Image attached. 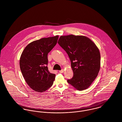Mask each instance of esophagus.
<instances>
[{"label":"esophagus","instance_id":"esophagus-1","mask_svg":"<svg viewBox=\"0 0 122 122\" xmlns=\"http://www.w3.org/2000/svg\"><path fill=\"white\" fill-rule=\"evenodd\" d=\"M59 72L61 73H62L64 72V70H59Z\"/></svg>","mask_w":122,"mask_h":122}]
</instances>
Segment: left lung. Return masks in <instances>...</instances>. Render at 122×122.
<instances>
[{
    "mask_svg": "<svg viewBox=\"0 0 122 122\" xmlns=\"http://www.w3.org/2000/svg\"><path fill=\"white\" fill-rule=\"evenodd\" d=\"M58 43L68 54L73 76L67 82L80 91L89 87L100 69L99 49L89 38L83 36H61Z\"/></svg>",
    "mask_w": 122,
    "mask_h": 122,
    "instance_id": "8db88e82",
    "label": "left lung"
}]
</instances>
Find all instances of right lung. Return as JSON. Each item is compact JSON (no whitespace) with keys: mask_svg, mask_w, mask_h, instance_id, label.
<instances>
[{"mask_svg":"<svg viewBox=\"0 0 122 122\" xmlns=\"http://www.w3.org/2000/svg\"><path fill=\"white\" fill-rule=\"evenodd\" d=\"M58 36L42 38L30 43L20 56V67L27 84L37 92L52 86L55 75L48 69L47 55L56 45Z\"/></svg>","mask_w":122,"mask_h":122,"instance_id":"1","label":"right lung"}]
</instances>
